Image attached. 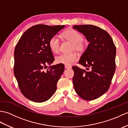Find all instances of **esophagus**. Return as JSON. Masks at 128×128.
<instances>
[{
	"label": "esophagus",
	"instance_id": "34e87169",
	"mask_svg": "<svg viewBox=\"0 0 128 128\" xmlns=\"http://www.w3.org/2000/svg\"><path fill=\"white\" fill-rule=\"evenodd\" d=\"M71 66H65V69H70L71 68Z\"/></svg>",
	"mask_w": 128,
	"mask_h": 128
}]
</instances>
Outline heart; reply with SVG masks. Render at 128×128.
<instances>
[{
	"instance_id": "heart-1",
	"label": "heart",
	"mask_w": 128,
	"mask_h": 128,
	"mask_svg": "<svg viewBox=\"0 0 128 128\" xmlns=\"http://www.w3.org/2000/svg\"><path fill=\"white\" fill-rule=\"evenodd\" d=\"M62 37L65 39L72 43V49L79 53L85 51L86 46L83 43L84 38L79 32L73 29L68 30L62 34ZM49 46L51 50L54 53L59 52L60 47V40L56 36L51 37L49 41ZM78 56L75 53L70 54H62L57 56L56 61L58 64H62L65 66H70L78 60Z\"/></svg>"
}]
</instances>
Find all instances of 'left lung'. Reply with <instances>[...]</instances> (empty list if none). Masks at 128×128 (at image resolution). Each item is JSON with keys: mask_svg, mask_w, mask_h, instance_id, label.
Returning <instances> with one entry per match:
<instances>
[{"mask_svg": "<svg viewBox=\"0 0 128 128\" xmlns=\"http://www.w3.org/2000/svg\"><path fill=\"white\" fill-rule=\"evenodd\" d=\"M72 28L82 33L90 42L78 62L87 70L72 66L74 89L82 99L94 100L110 88L116 70V46L108 32L98 27L82 25Z\"/></svg>", "mask_w": 128, "mask_h": 128, "instance_id": "1", "label": "left lung"}]
</instances>
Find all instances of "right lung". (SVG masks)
Masks as SVG:
<instances>
[{
  "mask_svg": "<svg viewBox=\"0 0 128 128\" xmlns=\"http://www.w3.org/2000/svg\"><path fill=\"white\" fill-rule=\"evenodd\" d=\"M64 28V25H34L24 32L16 46L14 73L21 93L32 101L45 102L56 91L64 65L45 69L54 60L49 41Z\"/></svg>",
  "mask_w": 128,
  "mask_h": 128,
  "instance_id": "add662e5",
  "label": "right lung"
}]
</instances>
